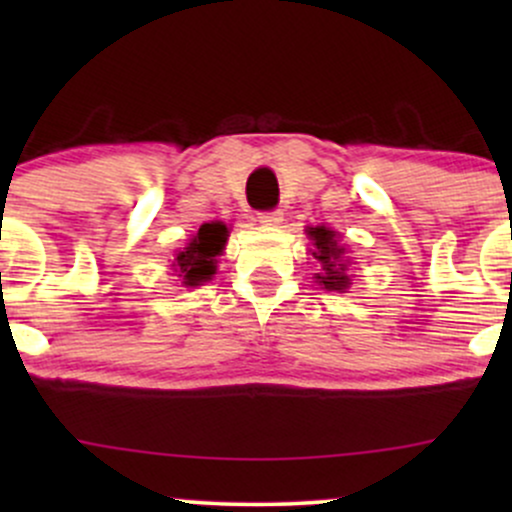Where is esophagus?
<instances>
[{
	"label": "esophagus",
	"instance_id": "obj_1",
	"mask_svg": "<svg viewBox=\"0 0 512 512\" xmlns=\"http://www.w3.org/2000/svg\"><path fill=\"white\" fill-rule=\"evenodd\" d=\"M257 221H260L262 226H279V223L284 221V214H281L279 209L260 211V214H257Z\"/></svg>",
	"mask_w": 512,
	"mask_h": 512
}]
</instances>
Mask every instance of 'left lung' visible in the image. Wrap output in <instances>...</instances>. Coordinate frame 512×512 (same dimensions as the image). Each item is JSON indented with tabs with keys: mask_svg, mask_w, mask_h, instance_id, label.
I'll use <instances>...</instances> for the list:
<instances>
[{
	"mask_svg": "<svg viewBox=\"0 0 512 512\" xmlns=\"http://www.w3.org/2000/svg\"><path fill=\"white\" fill-rule=\"evenodd\" d=\"M308 236L315 245L313 257L315 260H320L322 269H325V274H317L315 279L320 281L325 289L344 291L346 286H349V276L344 274L346 272V264H342L344 248L337 243V233L325 226H317V228H308Z\"/></svg>",
	"mask_w": 512,
	"mask_h": 512,
	"instance_id": "8db88e82",
	"label": "left lung"
}]
</instances>
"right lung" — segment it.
<instances>
[{
	"instance_id": "1",
	"label": "right lung",
	"mask_w": 512,
	"mask_h": 512,
	"mask_svg": "<svg viewBox=\"0 0 512 512\" xmlns=\"http://www.w3.org/2000/svg\"><path fill=\"white\" fill-rule=\"evenodd\" d=\"M228 228L221 221L202 223V228L197 231V236L187 243V248H182L175 257L180 267V276L185 281V286H197L202 281L211 279V274L216 272V257L221 255L223 245H226Z\"/></svg>"
}]
</instances>
